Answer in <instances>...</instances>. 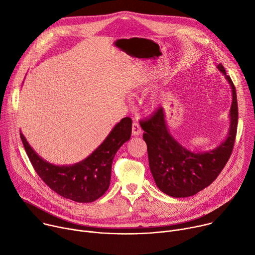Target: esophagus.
<instances>
[{"mask_svg": "<svg viewBox=\"0 0 255 255\" xmlns=\"http://www.w3.org/2000/svg\"><path fill=\"white\" fill-rule=\"evenodd\" d=\"M132 133L135 136H138V135H140L142 133V129L139 126V123L137 121H134L133 124H132Z\"/></svg>", "mask_w": 255, "mask_h": 255, "instance_id": "1", "label": "esophagus"}]
</instances>
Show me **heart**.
<instances>
[{
  "mask_svg": "<svg viewBox=\"0 0 255 255\" xmlns=\"http://www.w3.org/2000/svg\"><path fill=\"white\" fill-rule=\"evenodd\" d=\"M150 105H151V106H153V102H152V103H150Z\"/></svg>",
  "mask_w": 255,
  "mask_h": 255,
  "instance_id": "heart-1",
  "label": "heart"
}]
</instances>
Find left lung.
Segmentation results:
<instances>
[{
  "label": "left lung",
  "instance_id": "obj_1",
  "mask_svg": "<svg viewBox=\"0 0 255 255\" xmlns=\"http://www.w3.org/2000/svg\"><path fill=\"white\" fill-rule=\"evenodd\" d=\"M232 91L230 124L224 141L207 151H192L170 134L164 109L140 123L147 144L149 168L157 188L173 198L191 197L210 186L226 165L234 146L238 123L236 90L225 68L217 66Z\"/></svg>",
  "mask_w": 255,
  "mask_h": 255
}]
</instances>
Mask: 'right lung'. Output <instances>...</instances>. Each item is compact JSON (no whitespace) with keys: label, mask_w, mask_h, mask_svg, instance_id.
Segmentation results:
<instances>
[{"label":"right lung","mask_w":255,"mask_h":255,"mask_svg":"<svg viewBox=\"0 0 255 255\" xmlns=\"http://www.w3.org/2000/svg\"><path fill=\"white\" fill-rule=\"evenodd\" d=\"M132 120L123 118L87 158L70 165L46 161L30 146L20 131L26 153L37 174L59 196L79 203H91L109 189L112 162L118 149L131 137Z\"/></svg>","instance_id":"1"}]
</instances>
